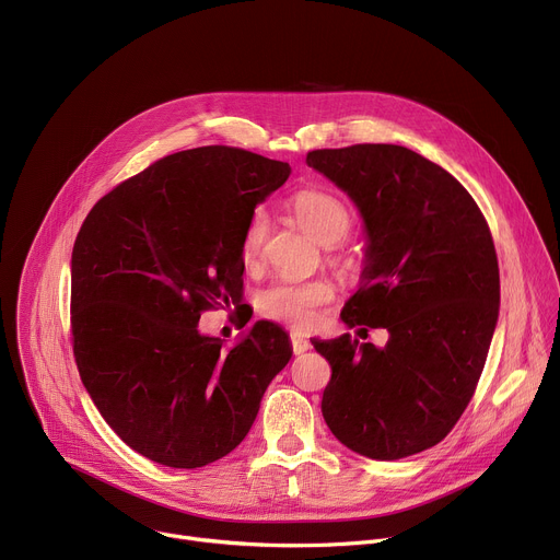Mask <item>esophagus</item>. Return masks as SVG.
<instances>
[{
    "mask_svg": "<svg viewBox=\"0 0 560 560\" xmlns=\"http://www.w3.org/2000/svg\"><path fill=\"white\" fill-rule=\"evenodd\" d=\"M290 346L294 354H303L310 350V341L301 332H290Z\"/></svg>",
    "mask_w": 560,
    "mask_h": 560,
    "instance_id": "obj_1",
    "label": "esophagus"
}]
</instances>
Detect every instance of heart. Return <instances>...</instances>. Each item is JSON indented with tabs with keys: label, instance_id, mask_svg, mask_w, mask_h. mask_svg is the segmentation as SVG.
I'll list each match as a JSON object with an SVG mask.
<instances>
[{
	"label": "heart",
	"instance_id": "1",
	"mask_svg": "<svg viewBox=\"0 0 560 560\" xmlns=\"http://www.w3.org/2000/svg\"><path fill=\"white\" fill-rule=\"evenodd\" d=\"M292 214L318 244H337L352 228V210L330 190L305 188L292 197ZM268 217L255 210L242 234V261L253 266L264 248ZM335 288L326 279H277L257 294V310L272 322L307 328L316 322V310L330 303Z\"/></svg>",
	"mask_w": 560,
	"mask_h": 560
}]
</instances>
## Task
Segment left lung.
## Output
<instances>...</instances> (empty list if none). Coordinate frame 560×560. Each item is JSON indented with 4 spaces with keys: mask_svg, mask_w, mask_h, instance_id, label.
Wrapping results in <instances>:
<instances>
[{
    "mask_svg": "<svg viewBox=\"0 0 560 560\" xmlns=\"http://www.w3.org/2000/svg\"><path fill=\"white\" fill-rule=\"evenodd\" d=\"M359 206L368 228L361 288L341 318L359 335L318 341L332 376L322 412L350 450L396 460L441 443L481 378L499 318L501 279L490 225L441 166L394 143L310 150Z\"/></svg>",
    "mask_w": 560,
    "mask_h": 560,
    "instance_id": "1",
    "label": "left lung"
}]
</instances>
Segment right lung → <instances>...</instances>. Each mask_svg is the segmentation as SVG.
I'll use <instances>...</instances> for the list:
<instances>
[{"instance_id":"1","label":"right lung","mask_w":560,"mask_h":560,"mask_svg":"<svg viewBox=\"0 0 560 560\" xmlns=\"http://www.w3.org/2000/svg\"><path fill=\"white\" fill-rule=\"evenodd\" d=\"M288 177V164L244 148L182 150L115 186L79 228L70 261L79 376L115 434L159 465L195 469L232 452L292 357L270 322L232 350L197 330L208 310L234 305L244 316L242 234Z\"/></svg>"}]
</instances>
